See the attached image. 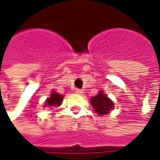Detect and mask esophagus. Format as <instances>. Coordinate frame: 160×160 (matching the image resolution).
<instances>
[{
    "instance_id": "1",
    "label": "esophagus",
    "mask_w": 160,
    "mask_h": 160,
    "mask_svg": "<svg viewBox=\"0 0 160 160\" xmlns=\"http://www.w3.org/2000/svg\"><path fill=\"white\" fill-rule=\"evenodd\" d=\"M75 92H76L77 94H82V93H83V91L80 90V89H76V90H75Z\"/></svg>"
}]
</instances>
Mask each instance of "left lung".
<instances>
[{"label":"left lung","instance_id":"1","mask_svg":"<svg viewBox=\"0 0 160 160\" xmlns=\"http://www.w3.org/2000/svg\"><path fill=\"white\" fill-rule=\"evenodd\" d=\"M90 101L94 112H96L99 116L108 115L114 108V103L107 94L103 92V91H100L97 95L92 97Z\"/></svg>","mask_w":160,"mask_h":160}]
</instances>
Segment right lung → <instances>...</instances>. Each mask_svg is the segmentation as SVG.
I'll return each instance as SVG.
<instances>
[{
  "mask_svg": "<svg viewBox=\"0 0 160 160\" xmlns=\"http://www.w3.org/2000/svg\"><path fill=\"white\" fill-rule=\"evenodd\" d=\"M63 95L60 93H57L56 92H52L50 97L46 99L44 103V108H54L59 107L62 104L63 101Z\"/></svg>",
  "mask_w": 160,
  "mask_h": 160,
  "instance_id": "obj_1",
  "label": "right lung"
}]
</instances>
